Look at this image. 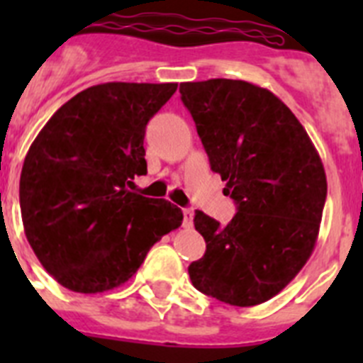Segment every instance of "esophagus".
Masks as SVG:
<instances>
[{
  "mask_svg": "<svg viewBox=\"0 0 363 363\" xmlns=\"http://www.w3.org/2000/svg\"><path fill=\"white\" fill-rule=\"evenodd\" d=\"M192 220H194V211L192 209H184V225L191 227Z\"/></svg>",
  "mask_w": 363,
  "mask_h": 363,
  "instance_id": "esophagus-1",
  "label": "esophagus"
}]
</instances>
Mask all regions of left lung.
Instances as JSON below:
<instances>
[{
    "label": "left lung",
    "instance_id": "1",
    "mask_svg": "<svg viewBox=\"0 0 363 363\" xmlns=\"http://www.w3.org/2000/svg\"><path fill=\"white\" fill-rule=\"evenodd\" d=\"M211 169L238 213L227 225L196 211L203 258L189 265L192 285L229 306L277 296L313 255L327 196L318 150L291 108L242 79L179 85Z\"/></svg>",
    "mask_w": 363,
    "mask_h": 363
}]
</instances>
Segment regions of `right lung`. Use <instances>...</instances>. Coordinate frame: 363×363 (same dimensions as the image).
<instances>
[{
  "label": "right lung",
  "instance_id": "obj_1",
  "mask_svg": "<svg viewBox=\"0 0 363 363\" xmlns=\"http://www.w3.org/2000/svg\"><path fill=\"white\" fill-rule=\"evenodd\" d=\"M178 83L89 86L54 112L32 142L19 178L25 236L45 271L74 293L96 294L133 278L184 213L140 196L143 138Z\"/></svg>",
  "mask_w": 363,
  "mask_h": 363
}]
</instances>
